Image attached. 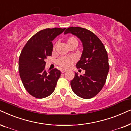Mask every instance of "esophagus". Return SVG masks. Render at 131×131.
Instances as JSON below:
<instances>
[{
  "label": "esophagus",
  "mask_w": 131,
  "mask_h": 131,
  "mask_svg": "<svg viewBox=\"0 0 131 131\" xmlns=\"http://www.w3.org/2000/svg\"><path fill=\"white\" fill-rule=\"evenodd\" d=\"M61 72H62V73H64V72H67V70H65V69H61Z\"/></svg>",
  "instance_id": "obj_1"
}]
</instances>
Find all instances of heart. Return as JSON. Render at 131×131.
Here are the masks:
<instances>
[{
	"instance_id": "heart-1",
	"label": "heart",
	"mask_w": 131,
	"mask_h": 131,
	"mask_svg": "<svg viewBox=\"0 0 131 131\" xmlns=\"http://www.w3.org/2000/svg\"><path fill=\"white\" fill-rule=\"evenodd\" d=\"M74 43H78L77 40L76 38L72 37V36L68 38V39H67V43L68 46L69 45ZM54 48H55V47H54ZM74 60L75 59L73 57H62L58 59L57 63L62 68H68L70 67L71 64L74 62Z\"/></svg>"
}]
</instances>
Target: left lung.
Instances as JSON below:
<instances>
[{
  "instance_id": "1",
  "label": "left lung",
  "mask_w": 131,
  "mask_h": 131,
  "mask_svg": "<svg viewBox=\"0 0 131 131\" xmlns=\"http://www.w3.org/2000/svg\"><path fill=\"white\" fill-rule=\"evenodd\" d=\"M71 34L79 38L83 45V52L77 68L85 70V74L75 77L71 86L75 94L83 99L92 98L103 88L109 71L108 57L105 47L93 32L80 27L66 29L64 35Z\"/></svg>"
}]
</instances>
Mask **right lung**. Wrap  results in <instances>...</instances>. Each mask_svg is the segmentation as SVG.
<instances>
[{"mask_svg": "<svg viewBox=\"0 0 131 131\" xmlns=\"http://www.w3.org/2000/svg\"><path fill=\"white\" fill-rule=\"evenodd\" d=\"M64 30L65 28H53L39 31L27 41L20 54V78L28 93L36 98L50 96L56 86L60 71L54 69L47 72L45 59L51 56L52 41Z\"/></svg>", "mask_w": 131, "mask_h": 131, "instance_id": "add662e5", "label": "right lung"}]
</instances>
